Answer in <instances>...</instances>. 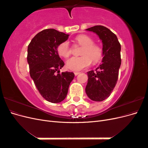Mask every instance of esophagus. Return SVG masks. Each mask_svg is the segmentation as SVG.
<instances>
[{
  "mask_svg": "<svg viewBox=\"0 0 148 148\" xmlns=\"http://www.w3.org/2000/svg\"><path fill=\"white\" fill-rule=\"evenodd\" d=\"M80 73V72H74V74H75V76H77V75H78V74H79Z\"/></svg>",
  "mask_w": 148,
  "mask_h": 148,
  "instance_id": "34e87169",
  "label": "esophagus"
}]
</instances>
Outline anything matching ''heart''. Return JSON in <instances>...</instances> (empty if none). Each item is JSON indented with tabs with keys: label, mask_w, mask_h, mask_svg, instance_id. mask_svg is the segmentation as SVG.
<instances>
[{
	"label": "heart",
	"mask_w": 148,
	"mask_h": 148,
	"mask_svg": "<svg viewBox=\"0 0 148 148\" xmlns=\"http://www.w3.org/2000/svg\"><path fill=\"white\" fill-rule=\"evenodd\" d=\"M75 41L83 47L79 57H72L66 62V67L73 71H78L91 65V62L97 64L103 57V49L97 44L93 43L91 38L85 34H80L75 38ZM57 52L62 57L68 58L71 55L69 42L64 41L57 47Z\"/></svg>",
	"instance_id": "1"
}]
</instances>
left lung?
Returning a JSON list of instances; mask_svg holds the SVG:
<instances>
[{
	"mask_svg": "<svg viewBox=\"0 0 148 148\" xmlns=\"http://www.w3.org/2000/svg\"><path fill=\"white\" fill-rule=\"evenodd\" d=\"M99 36L102 42V64L95 71L87 72L88 79L85 88L92 101H102L112 92L117 82L121 65V46L117 36L104 26L96 25L86 29Z\"/></svg>",
	"mask_w": 148,
	"mask_h": 148,
	"instance_id": "left-lung-1",
	"label": "left lung"
}]
</instances>
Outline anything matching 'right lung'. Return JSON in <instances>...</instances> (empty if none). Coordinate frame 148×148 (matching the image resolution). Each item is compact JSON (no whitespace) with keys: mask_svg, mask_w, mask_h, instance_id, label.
<instances>
[{"mask_svg":"<svg viewBox=\"0 0 148 148\" xmlns=\"http://www.w3.org/2000/svg\"><path fill=\"white\" fill-rule=\"evenodd\" d=\"M69 36L54 29H44L35 36L28 47L30 77L41 95L50 102L59 103L65 99L75 77L73 72L60 73L65 64L58 54L57 47Z\"/></svg>","mask_w":148,"mask_h":148,"instance_id":"add662e5","label":"right lung"}]
</instances>
